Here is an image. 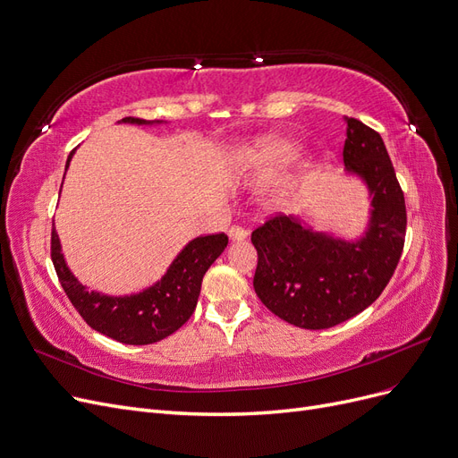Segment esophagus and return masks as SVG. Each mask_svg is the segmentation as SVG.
Listing matches in <instances>:
<instances>
[{
  "mask_svg": "<svg viewBox=\"0 0 458 458\" xmlns=\"http://www.w3.org/2000/svg\"><path fill=\"white\" fill-rule=\"evenodd\" d=\"M247 235H249V232L245 228H242V226H232L228 230V238L232 242H243V240H247Z\"/></svg>",
  "mask_w": 458,
  "mask_h": 458,
  "instance_id": "obj_1",
  "label": "esophagus"
}]
</instances>
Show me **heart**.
<instances>
[{
    "instance_id": "obj_1",
    "label": "heart",
    "mask_w": 458,
    "mask_h": 458,
    "mask_svg": "<svg viewBox=\"0 0 458 458\" xmlns=\"http://www.w3.org/2000/svg\"><path fill=\"white\" fill-rule=\"evenodd\" d=\"M298 157V147L281 138H264L250 145H243L233 155V169L242 177L250 181H262L277 175L284 165H289ZM277 196L276 201H283Z\"/></svg>"
}]
</instances>
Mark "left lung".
Segmentation results:
<instances>
[{"instance_id": "obj_1", "label": "left lung", "mask_w": 458, "mask_h": 458, "mask_svg": "<svg viewBox=\"0 0 458 458\" xmlns=\"http://www.w3.org/2000/svg\"><path fill=\"white\" fill-rule=\"evenodd\" d=\"M345 172L368 186L362 238L347 242L277 215L250 235L259 252L252 286L264 306L298 328L323 330L359 315L391 281L405 240V201L381 135L345 118Z\"/></svg>"}]
</instances>
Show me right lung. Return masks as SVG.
<instances>
[{
	"instance_id": "1",
	"label": "right lung",
	"mask_w": 458,
	"mask_h": 458,
	"mask_svg": "<svg viewBox=\"0 0 458 458\" xmlns=\"http://www.w3.org/2000/svg\"><path fill=\"white\" fill-rule=\"evenodd\" d=\"M121 123L152 124L133 116H126ZM73 152L75 148L67 157L65 169L70 167ZM226 245L228 238L225 233L192 240L179 252L160 281L143 293L130 296H107L81 284L64 260L55 228L50 235V259L64 293L90 328L121 344L148 345L174 334L191 318L198 303L201 279Z\"/></svg>"
}]
</instances>
